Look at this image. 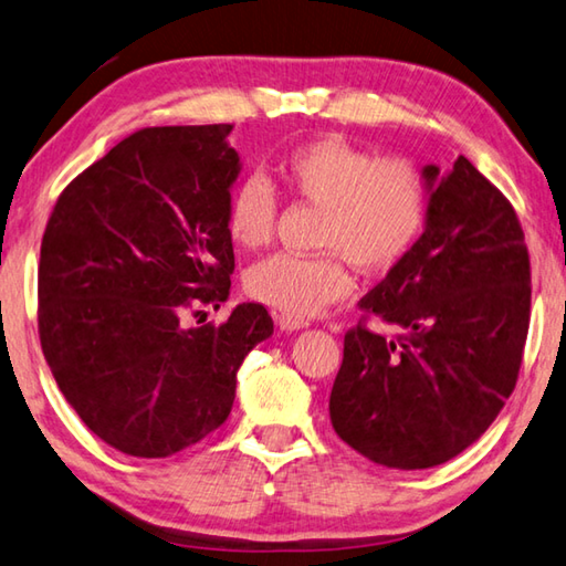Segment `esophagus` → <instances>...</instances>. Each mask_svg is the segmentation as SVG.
<instances>
[{
	"instance_id": "1",
	"label": "esophagus",
	"mask_w": 566,
	"mask_h": 566,
	"mask_svg": "<svg viewBox=\"0 0 566 566\" xmlns=\"http://www.w3.org/2000/svg\"><path fill=\"white\" fill-rule=\"evenodd\" d=\"M276 324H280L282 332H300V328L310 326L306 322H300V318H292V316H284V314L280 316V322H276Z\"/></svg>"
}]
</instances>
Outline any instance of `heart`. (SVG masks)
I'll list each match as a JSON object with an SVG mask.
<instances>
[{
  "mask_svg": "<svg viewBox=\"0 0 566 566\" xmlns=\"http://www.w3.org/2000/svg\"><path fill=\"white\" fill-rule=\"evenodd\" d=\"M286 190L324 208L322 256L272 254L250 266L244 290L260 304L306 322L352 292L344 256L361 272L396 266L426 224V190L406 160H381L336 136L304 143L280 163ZM276 200L270 182L244 178L230 195L228 234L242 250L270 242Z\"/></svg>",
  "mask_w": 566,
  "mask_h": 566,
  "instance_id": "obj_1",
  "label": "heart"
}]
</instances>
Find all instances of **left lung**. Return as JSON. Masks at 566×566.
Returning a JSON list of instances; mask_svg holds the SVG:
<instances>
[{
  "label": "left lung",
  "instance_id": "1",
  "mask_svg": "<svg viewBox=\"0 0 566 566\" xmlns=\"http://www.w3.org/2000/svg\"><path fill=\"white\" fill-rule=\"evenodd\" d=\"M426 228L358 310L328 398L336 436L378 465L423 470L485 433L517 384L530 328V254L512 205L472 163L420 170Z\"/></svg>",
  "mask_w": 566,
  "mask_h": 566
}]
</instances>
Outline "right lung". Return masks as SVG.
<instances>
[{"label":"right lung","mask_w":566,"mask_h":566,"mask_svg":"<svg viewBox=\"0 0 566 566\" xmlns=\"http://www.w3.org/2000/svg\"><path fill=\"white\" fill-rule=\"evenodd\" d=\"M230 123L140 128L59 195L39 262V336L88 430L168 458L228 420L238 371L274 332L262 304L222 326L182 314L230 296ZM200 314V312H198Z\"/></svg>","instance_id":"right-lung-1"}]
</instances>
